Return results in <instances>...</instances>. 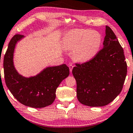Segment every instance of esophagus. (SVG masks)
Listing matches in <instances>:
<instances>
[{"mask_svg":"<svg viewBox=\"0 0 133 133\" xmlns=\"http://www.w3.org/2000/svg\"><path fill=\"white\" fill-rule=\"evenodd\" d=\"M69 70H70V72H72V69H73V68H74V65H73L72 64H69Z\"/></svg>","mask_w":133,"mask_h":133,"instance_id":"34e87169","label":"esophagus"}]
</instances>
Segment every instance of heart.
I'll return each instance as SVG.
<instances>
[{
	"instance_id": "b5f03b06",
	"label": "heart",
	"mask_w": 133,
	"mask_h": 133,
	"mask_svg": "<svg viewBox=\"0 0 133 133\" xmlns=\"http://www.w3.org/2000/svg\"><path fill=\"white\" fill-rule=\"evenodd\" d=\"M99 32L89 29L71 30L63 38L64 47L72 51V57L76 61L84 62L93 59L99 51L102 44Z\"/></svg>"
}]
</instances>
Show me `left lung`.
Here are the masks:
<instances>
[{"label":"left lung","mask_w":133,"mask_h":133,"mask_svg":"<svg viewBox=\"0 0 133 133\" xmlns=\"http://www.w3.org/2000/svg\"><path fill=\"white\" fill-rule=\"evenodd\" d=\"M103 48L92 60L73 68L77 97L90 107L106 106L121 92L127 74L124 51L116 36L106 26Z\"/></svg>","instance_id":"1"}]
</instances>
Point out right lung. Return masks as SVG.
<instances>
[{"mask_svg":"<svg viewBox=\"0 0 133 133\" xmlns=\"http://www.w3.org/2000/svg\"><path fill=\"white\" fill-rule=\"evenodd\" d=\"M24 37L22 35H15L9 42L4 59L5 83L21 104L34 108H44L54 101L56 89L69 75V69L64 64L46 67L37 75L29 77L20 74L15 68L14 54L17 42Z\"/></svg>","mask_w":133,"mask_h":133,"instance_id":"right-lung-1","label":"right lung"}]
</instances>
